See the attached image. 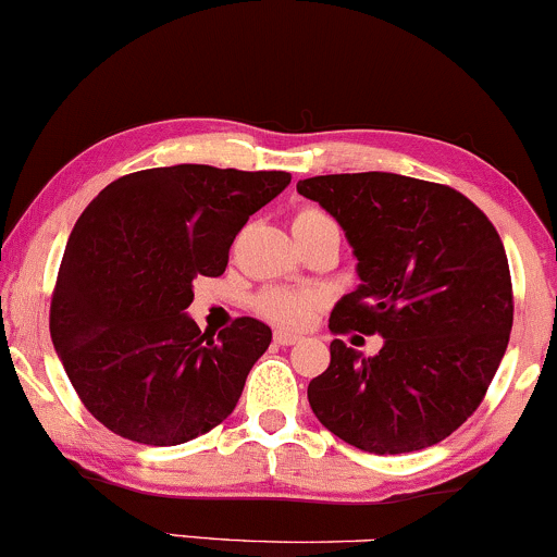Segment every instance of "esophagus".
I'll return each instance as SVG.
<instances>
[{
    "mask_svg": "<svg viewBox=\"0 0 557 557\" xmlns=\"http://www.w3.org/2000/svg\"><path fill=\"white\" fill-rule=\"evenodd\" d=\"M298 341H300V335H293V332H285V330L274 332V343L277 345H296Z\"/></svg>",
    "mask_w": 557,
    "mask_h": 557,
    "instance_id": "esophagus-1",
    "label": "esophagus"
}]
</instances>
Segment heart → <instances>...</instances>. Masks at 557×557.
I'll list each match as a JSON object with an SVG mask.
<instances>
[{"label":"heart","mask_w":557,"mask_h":557,"mask_svg":"<svg viewBox=\"0 0 557 557\" xmlns=\"http://www.w3.org/2000/svg\"><path fill=\"white\" fill-rule=\"evenodd\" d=\"M319 214L314 209H304V212L296 214V220L300 216H311ZM319 304V296L311 290H290V287H272V290H264L257 300L259 311L267 319L277 324H287V327H298V324L309 322V317L314 314Z\"/></svg>","instance_id":"1"}]
</instances>
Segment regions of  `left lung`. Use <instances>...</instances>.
Here are the masks:
<instances>
[{"label": "left lung", "mask_w": 557, "mask_h": 557, "mask_svg": "<svg viewBox=\"0 0 557 557\" xmlns=\"http://www.w3.org/2000/svg\"><path fill=\"white\" fill-rule=\"evenodd\" d=\"M298 194L335 216L361 280L330 330L382 337L374 356L330 343L327 372L309 382L311 411L376 456L440 443L476 411L508 348L500 235L458 190L395 172L309 177Z\"/></svg>", "instance_id": "8db88e82"}]
</instances>
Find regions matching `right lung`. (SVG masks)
<instances>
[{
	"label": "right lung",
	"mask_w": 557,
	"mask_h": 557,
	"mask_svg": "<svg viewBox=\"0 0 557 557\" xmlns=\"http://www.w3.org/2000/svg\"><path fill=\"white\" fill-rule=\"evenodd\" d=\"M290 172L209 164L107 185L67 238L49 330L83 406L133 443L170 447L222 424L272 330L240 317L214 337L185 314L194 280L220 277L248 216Z\"/></svg>",
	"instance_id": "right-lung-1"
}]
</instances>
